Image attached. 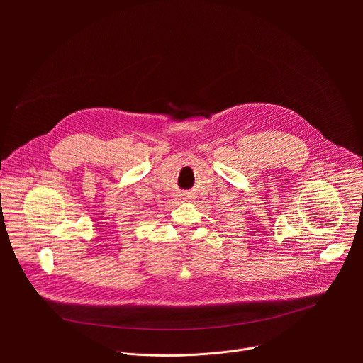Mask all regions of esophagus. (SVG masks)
Listing matches in <instances>:
<instances>
[{
  "label": "esophagus",
  "mask_w": 363,
  "mask_h": 363,
  "mask_svg": "<svg viewBox=\"0 0 363 363\" xmlns=\"http://www.w3.org/2000/svg\"><path fill=\"white\" fill-rule=\"evenodd\" d=\"M179 199H182V201H188V199H189V194H188V192L181 194V198H179Z\"/></svg>",
  "instance_id": "obj_1"
}]
</instances>
